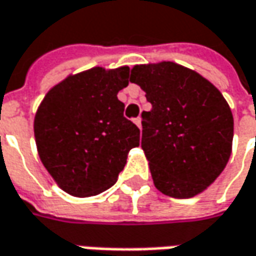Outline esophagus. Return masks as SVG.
I'll use <instances>...</instances> for the list:
<instances>
[{
  "label": "esophagus",
  "instance_id": "obj_1",
  "mask_svg": "<svg viewBox=\"0 0 256 256\" xmlns=\"http://www.w3.org/2000/svg\"><path fill=\"white\" fill-rule=\"evenodd\" d=\"M134 122H135V124H136V126H138V128H142V120H140V116H138V118H135V120H134Z\"/></svg>",
  "mask_w": 256,
  "mask_h": 256
}]
</instances>
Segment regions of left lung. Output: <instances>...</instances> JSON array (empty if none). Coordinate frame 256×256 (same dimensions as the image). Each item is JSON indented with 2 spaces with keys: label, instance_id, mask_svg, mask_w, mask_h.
Segmentation results:
<instances>
[{
  "label": "left lung",
  "instance_id": "left-lung-1",
  "mask_svg": "<svg viewBox=\"0 0 256 256\" xmlns=\"http://www.w3.org/2000/svg\"><path fill=\"white\" fill-rule=\"evenodd\" d=\"M130 82L146 92L140 146L156 188L188 198L204 192L227 164L234 118L217 87L173 62L136 64Z\"/></svg>",
  "mask_w": 256,
  "mask_h": 256
}]
</instances>
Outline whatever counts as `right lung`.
<instances>
[{"label": "right lung", "instance_id": "add662e5", "mask_svg": "<svg viewBox=\"0 0 256 256\" xmlns=\"http://www.w3.org/2000/svg\"><path fill=\"white\" fill-rule=\"evenodd\" d=\"M130 68H92L66 77L44 96L34 121L38 154L54 182L76 197L110 188L140 146V128L116 94Z\"/></svg>", "mask_w": 256, "mask_h": 256}]
</instances>
